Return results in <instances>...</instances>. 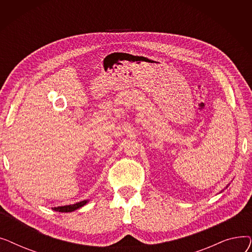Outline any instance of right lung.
I'll return each instance as SVG.
<instances>
[{"label":"right lung","instance_id":"1","mask_svg":"<svg viewBox=\"0 0 252 252\" xmlns=\"http://www.w3.org/2000/svg\"><path fill=\"white\" fill-rule=\"evenodd\" d=\"M88 202V200H84L78 203L72 204V205H65V206H59V207H54L53 209L59 211V213H71L73 210H76L78 208H81L82 206H84L86 203Z\"/></svg>","mask_w":252,"mask_h":252}]
</instances>
